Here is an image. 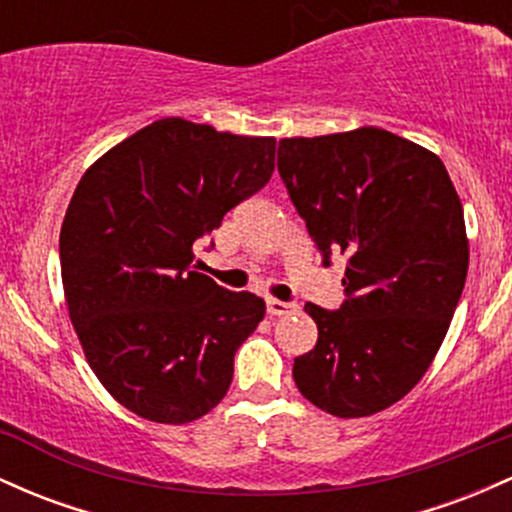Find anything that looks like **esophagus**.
I'll use <instances>...</instances> for the list:
<instances>
[{
	"instance_id": "34e87169",
	"label": "esophagus",
	"mask_w": 512,
	"mask_h": 512,
	"mask_svg": "<svg viewBox=\"0 0 512 512\" xmlns=\"http://www.w3.org/2000/svg\"><path fill=\"white\" fill-rule=\"evenodd\" d=\"M266 312L271 314V317H285V314L297 312V304L280 302V300H266Z\"/></svg>"
}]
</instances>
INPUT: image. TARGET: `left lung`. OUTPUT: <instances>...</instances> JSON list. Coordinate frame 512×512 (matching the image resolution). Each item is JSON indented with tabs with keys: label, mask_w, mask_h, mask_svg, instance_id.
<instances>
[{
	"label": "left lung",
	"mask_w": 512,
	"mask_h": 512,
	"mask_svg": "<svg viewBox=\"0 0 512 512\" xmlns=\"http://www.w3.org/2000/svg\"><path fill=\"white\" fill-rule=\"evenodd\" d=\"M278 171L324 266L348 256L341 309L304 304L319 338L295 358L297 389L331 416L380 413L426 375L462 297L459 195L438 154L372 125L285 137Z\"/></svg>",
	"instance_id": "left-lung-1"
}]
</instances>
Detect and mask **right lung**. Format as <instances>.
<instances>
[{
	"label": "right lung",
	"instance_id": "add662e5",
	"mask_svg": "<svg viewBox=\"0 0 512 512\" xmlns=\"http://www.w3.org/2000/svg\"><path fill=\"white\" fill-rule=\"evenodd\" d=\"M273 169L275 137L162 118L84 171L60 229L65 304L86 363L128 411L183 426L225 399L266 304L195 271L193 244Z\"/></svg>",
	"mask_w": 512,
	"mask_h": 512
}]
</instances>
